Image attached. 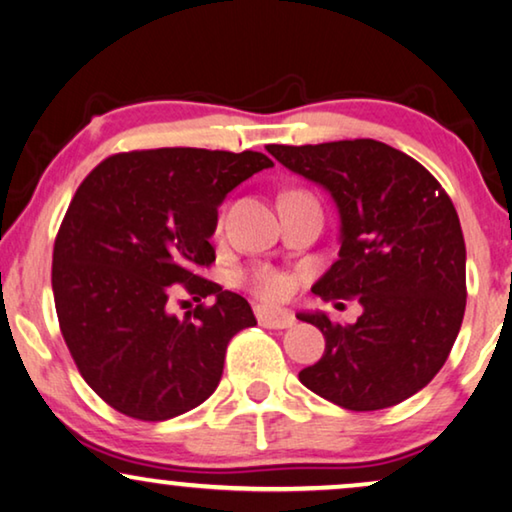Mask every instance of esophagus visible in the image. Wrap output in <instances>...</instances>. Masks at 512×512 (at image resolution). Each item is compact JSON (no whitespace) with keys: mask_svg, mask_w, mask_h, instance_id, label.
<instances>
[{"mask_svg":"<svg viewBox=\"0 0 512 512\" xmlns=\"http://www.w3.org/2000/svg\"><path fill=\"white\" fill-rule=\"evenodd\" d=\"M256 318H258V323L263 325V328H274V330L291 328V325L295 323V316L291 314V311L270 309V307H263V305L256 307Z\"/></svg>","mask_w":512,"mask_h":512,"instance_id":"1","label":"esophagus"}]
</instances>
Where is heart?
Returning <instances> with one entry per match:
<instances>
[{
	"mask_svg": "<svg viewBox=\"0 0 512 512\" xmlns=\"http://www.w3.org/2000/svg\"><path fill=\"white\" fill-rule=\"evenodd\" d=\"M221 226H224V214L219 217V228ZM242 281L251 293L263 300H281L291 293V279H288V274L277 268H270V265L251 268L247 274H244Z\"/></svg>",
	"mask_w": 512,
	"mask_h": 512,
	"instance_id": "1",
	"label": "heart"
}]
</instances>
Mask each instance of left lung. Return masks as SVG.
<instances>
[{
  "instance_id": "1",
  "label": "left lung",
  "mask_w": 512,
  "mask_h": 512,
  "mask_svg": "<svg viewBox=\"0 0 512 512\" xmlns=\"http://www.w3.org/2000/svg\"><path fill=\"white\" fill-rule=\"evenodd\" d=\"M268 152L330 191L342 219L339 258L311 291L362 307L348 325L298 314L325 337L302 385L348 411L404 402L439 374L462 328L466 247L453 201L425 166L372 138Z\"/></svg>"
}]
</instances>
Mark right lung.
<instances>
[{
	"label": "right lung",
	"mask_w": 512,
	"mask_h": 512,
	"mask_svg": "<svg viewBox=\"0 0 512 512\" xmlns=\"http://www.w3.org/2000/svg\"><path fill=\"white\" fill-rule=\"evenodd\" d=\"M272 166L263 152L161 147L113 154L78 187L55 240V309L80 376L115 411L168 420L217 390L228 342L256 318L198 268L214 263L228 191ZM177 283L215 305L170 315Z\"/></svg>",
	"instance_id": "1"
}]
</instances>
